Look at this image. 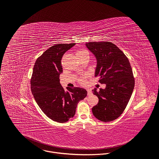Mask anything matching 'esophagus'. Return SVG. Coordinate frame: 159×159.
Returning <instances> with one entry per match:
<instances>
[{"label":"esophagus","mask_w":159,"mask_h":159,"mask_svg":"<svg viewBox=\"0 0 159 159\" xmlns=\"http://www.w3.org/2000/svg\"><path fill=\"white\" fill-rule=\"evenodd\" d=\"M87 95H88V96L92 94V90H90V89H87Z\"/></svg>","instance_id":"34e87169"}]
</instances>
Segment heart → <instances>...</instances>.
I'll return each mask as SVG.
<instances>
[{
  "mask_svg": "<svg viewBox=\"0 0 159 159\" xmlns=\"http://www.w3.org/2000/svg\"><path fill=\"white\" fill-rule=\"evenodd\" d=\"M89 55V53L87 50H85L84 49H79L76 52V56L78 58H81V57H84V55ZM79 80L81 84H84L85 83V80L82 78L79 79Z\"/></svg>",
  "mask_w": 159,
  "mask_h": 159,
  "instance_id": "heart-1",
  "label": "heart"
}]
</instances>
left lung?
I'll return each mask as SVG.
<instances>
[{"mask_svg":"<svg viewBox=\"0 0 159 159\" xmlns=\"http://www.w3.org/2000/svg\"><path fill=\"white\" fill-rule=\"evenodd\" d=\"M86 47L97 60L95 77L105 84L104 89L93 90L99 102L92 109L99 120L109 122L117 119L125 109L131 96L134 79L129 61L116 45L109 41L89 42Z\"/></svg>","mask_w":159,"mask_h":159,"instance_id":"8db88e82","label":"left lung"}]
</instances>
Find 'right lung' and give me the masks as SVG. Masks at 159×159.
Listing matches in <instances>:
<instances>
[{"instance_id":"obj_1","label":"right lung","mask_w":159,"mask_h":159,"mask_svg":"<svg viewBox=\"0 0 159 159\" xmlns=\"http://www.w3.org/2000/svg\"><path fill=\"white\" fill-rule=\"evenodd\" d=\"M75 43L58 44L45 51L36 61L31 79L34 98L49 118L65 123L75 114L78 102L86 96L87 90L80 87H66L60 83L63 72L61 60L64 53Z\"/></svg>"}]
</instances>
